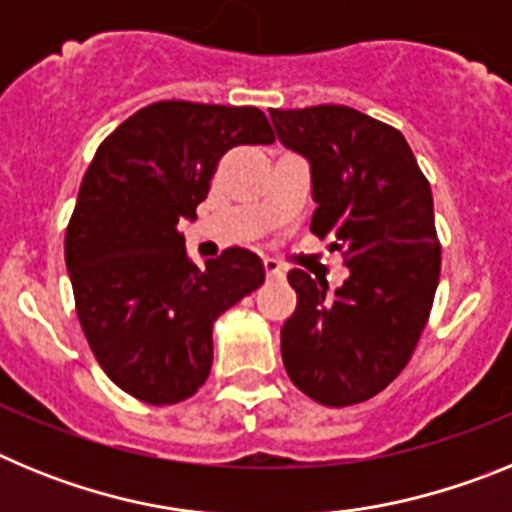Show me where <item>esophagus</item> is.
<instances>
[{"label":"esophagus","mask_w":512,"mask_h":512,"mask_svg":"<svg viewBox=\"0 0 512 512\" xmlns=\"http://www.w3.org/2000/svg\"><path fill=\"white\" fill-rule=\"evenodd\" d=\"M264 271L269 279H284V266L274 259H264Z\"/></svg>","instance_id":"esophagus-1"}]
</instances>
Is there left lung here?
I'll return each mask as SVG.
<instances>
[{"instance_id":"obj_1","label":"left lung","mask_w":512,"mask_h":512,"mask_svg":"<svg viewBox=\"0 0 512 512\" xmlns=\"http://www.w3.org/2000/svg\"><path fill=\"white\" fill-rule=\"evenodd\" d=\"M284 148L310 164V230L343 251L348 279L287 274L297 310L282 325L289 379L320 405L382 392L413 356L441 274L431 184L400 130L343 104L269 112Z\"/></svg>"}]
</instances>
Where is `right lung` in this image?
<instances>
[{
  "instance_id": "add662e5",
  "label": "right lung",
  "mask_w": 512,
  "mask_h": 512,
  "mask_svg": "<svg viewBox=\"0 0 512 512\" xmlns=\"http://www.w3.org/2000/svg\"><path fill=\"white\" fill-rule=\"evenodd\" d=\"M266 143L274 133L256 107L153 102L104 138L84 174L66 228L76 315L104 374L148 405L200 390L215 320L264 284L246 248L192 264L176 225L197 217L223 153Z\"/></svg>"
}]
</instances>
